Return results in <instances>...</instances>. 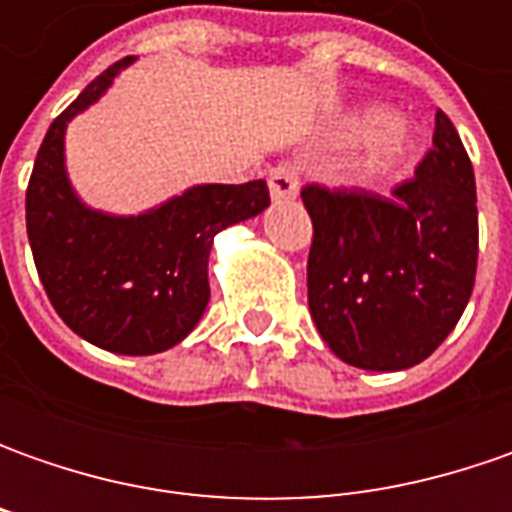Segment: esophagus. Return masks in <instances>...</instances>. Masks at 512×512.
I'll use <instances>...</instances> for the list:
<instances>
[{"label":"esophagus","mask_w":512,"mask_h":512,"mask_svg":"<svg viewBox=\"0 0 512 512\" xmlns=\"http://www.w3.org/2000/svg\"><path fill=\"white\" fill-rule=\"evenodd\" d=\"M267 187H270V196L276 202L296 199L299 196V176H296V170L290 168H273L270 176H267Z\"/></svg>","instance_id":"esophagus-1"}]
</instances>
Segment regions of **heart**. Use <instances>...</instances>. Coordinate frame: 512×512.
<instances>
[{
    "mask_svg": "<svg viewBox=\"0 0 512 512\" xmlns=\"http://www.w3.org/2000/svg\"><path fill=\"white\" fill-rule=\"evenodd\" d=\"M344 139H364L362 153L353 165V182L379 187L413 165L419 153V133L404 119H393L382 105H364L342 122Z\"/></svg>",
    "mask_w": 512,
    "mask_h": 512,
    "instance_id": "b5f03b06",
    "label": "heart"
}]
</instances>
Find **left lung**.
Returning <instances> with one entry per match:
<instances>
[{"label":"left lung","mask_w":512,"mask_h":512,"mask_svg":"<svg viewBox=\"0 0 512 512\" xmlns=\"http://www.w3.org/2000/svg\"><path fill=\"white\" fill-rule=\"evenodd\" d=\"M313 219L307 305L342 362L407 370L462 319L476 282V176L459 133L436 113L433 148L390 199L302 190Z\"/></svg>","instance_id":"1"}]
</instances>
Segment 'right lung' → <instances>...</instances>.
<instances>
[{
	"label": "right lung",
	"instance_id": "right-lung-1",
	"mask_svg": "<svg viewBox=\"0 0 512 512\" xmlns=\"http://www.w3.org/2000/svg\"><path fill=\"white\" fill-rule=\"evenodd\" d=\"M136 59H119L53 119L30 173L25 216L39 279L62 322L110 353L153 356L199 325L207 302L213 236L259 216L262 179L247 185H193L133 216L96 210L70 185L68 125L93 108Z\"/></svg>",
	"mask_w": 512,
	"mask_h": 512
}]
</instances>
